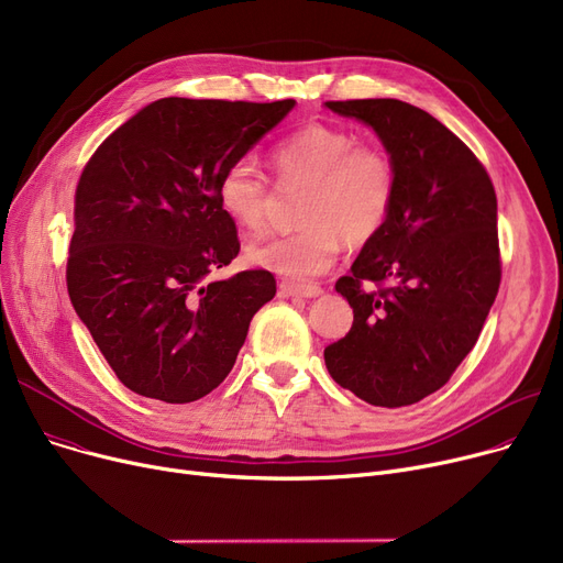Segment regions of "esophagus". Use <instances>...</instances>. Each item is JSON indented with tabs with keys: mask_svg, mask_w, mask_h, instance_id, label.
I'll list each match as a JSON object with an SVG mask.
<instances>
[{
	"mask_svg": "<svg viewBox=\"0 0 563 563\" xmlns=\"http://www.w3.org/2000/svg\"><path fill=\"white\" fill-rule=\"evenodd\" d=\"M280 297H299V299H314L323 291L319 285H299V283H280Z\"/></svg>",
	"mask_w": 563,
	"mask_h": 563,
	"instance_id": "1",
	"label": "esophagus"
}]
</instances>
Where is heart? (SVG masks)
Returning <instances> with one entry per match:
<instances>
[{"label":"heart","mask_w":563,"mask_h":563,"mask_svg":"<svg viewBox=\"0 0 563 563\" xmlns=\"http://www.w3.org/2000/svg\"><path fill=\"white\" fill-rule=\"evenodd\" d=\"M285 185H306L299 221L303 228L272 236L249 249L253 264L289 280H306L327 272L342 240L363 246L386 225L395 196L397 168L386 151L358 145L349 130L310 123L272 153ZM221 210L240 228L262 232L272 207V187L251 159L232 162L219 177Z\"/></svg>","instance_id":"heart-1"}]
</instances>
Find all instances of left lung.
I'll return each mask as SVG.
<instances>
[{"label": "left lung", "instance_id": "obj_1", "mask_svg": "<svg viewBox=\"0 0 563 563\" xmlns=\"http://www.w3.org/2000/svg\"><path fill=\"white\" fill-rule=\"evenodd\" d=\"M327 107L376 132L397 168V196L386 225L335 283L353 327L323 361L372 406L416 404L450 380L497 297L495 189L470 147L418 107L390 98Z\"/></svg>", "mask_w": 563, "mask_h": 563}]
</instances>
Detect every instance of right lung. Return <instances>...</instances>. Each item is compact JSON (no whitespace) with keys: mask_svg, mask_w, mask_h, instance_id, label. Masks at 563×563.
I'll return each instance as SVG.
<instances>
[{"mask_svg":"<svg viewBox=\"0 0 563 563\" xmlns=\"http://www.w3.org/2000/svg\"><path fill=\"white\" fill-rule=\"evenodd\" d=\"M294 104L162 98L107 136L81 170L68 294L132 393L166 404L210 395L253 314L276 297L264 269L210 280L240 253L217 185Z\"/></svg>","mask_w":563,"mask_h":563,"instance_id":"1","label":"right lung"}]
</instances>
